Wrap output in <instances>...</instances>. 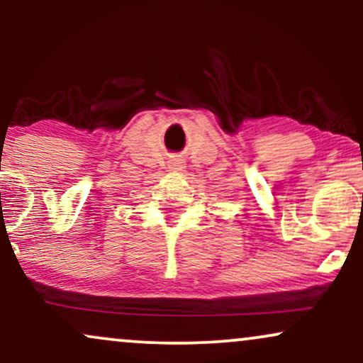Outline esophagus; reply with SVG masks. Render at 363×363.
Returning a JSON list of instances; mask_svg holds the SVG:
<instances>
[{
  "instance_id": "34e87169",
  "label": "esophagus",
  "mask_w": 363,
  "mask_h": 363,
  "mask_svg": "<svg viewBox=\"0 0 363 363\" xmlns=\"http://www.w3.org/2000/svg\"><path fill=\"white\" fill-rule=\"evenodd\" d=\"M167 165L169 170H172V172H182L186 169V162L182 158H172V160H169Z\"/></svg>"
}]
</instances>
